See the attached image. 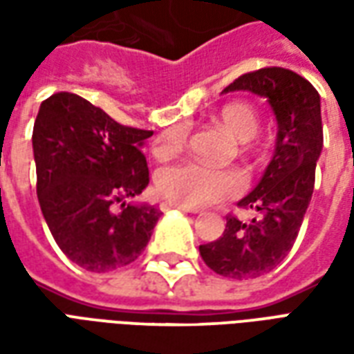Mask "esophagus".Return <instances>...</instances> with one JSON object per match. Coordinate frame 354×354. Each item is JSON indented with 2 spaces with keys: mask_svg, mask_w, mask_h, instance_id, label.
<instances>
[{
  "mask_svg": "<svg viewBox=\"0 0 354 354\" xmlns=\"http://www.w3.org/2000/svg\"><path fill=\"white\" fill-rule=\"evenodd\" d=\"M162 212H167V210H172V208H178V210H182V212H192V214H197L199 210L197 208L192 207H184V205H176V203H172V201H162L161 205H159Z\"/></svg>",
  "mask_w": 354,
  "mask_h": 354,
  "instance_id": "34e87169",
  "label": "esophagus"
}]
</instances>
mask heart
I'll return each mask as SVG.
<instances>
[{"label": "heart", "instance_id": "heart-1", "mask_svg": "<svg viewBox=\"0 0 354 354\" xmlns=\"http://www.w3.org/2000/svg\"><path fill=\"white\" fill-rule=\"evenodd\" d=\"M216 123L235 138L243 153L254 151L252 138L258 136L261 129V115L252 104L246 102H230L216 115ZM187 142V129L184 124L169 127L157 136L153 153L159 159L170 157L184 149ZM157 192L167 201L176 205L199 208L223 203L237 197L243 189V180L237 172L223 169H210L199 162H180L157 174Z\"/></svg>", "mask_w": 354, "mask_h": 354}]
</instances>
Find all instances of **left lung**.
Segmentation results:
<instances>
[{
	"label": "left lung",
	"instance_id": "left-lung-1",
	"mask_svg": "<svg viewBox=\"0 0 354 354\" xmlns=\"http://www.w3.org/2000/svg\"><path fill=\"white\" fill-rule=\"evenodd\" d=\"M233 91H250L271 104L279 124L273 159L258 185L239 201V207L252 208L258 218L241 222L230 214L222 237L201 245L199 252L214 273L245 281L269 273L296 243L315 187L322 119L317 88L286 68L245 73L223 88Z\"/></svg>",
	"mask_w": 354,
	"mask_h": 354
}]
</instances>
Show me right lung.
<instances>
[{
	"instance_id": "right-lung-1",
	"label": "right lung",
	"mask_w": 354,
	"mask_h": 354,
	"mask_svg": "<svg viewBox=\"0 0 354 354\" xmlns=\"http://www.w3.org/2000/svg\"><path fill=\"white\" fill-rule=\"evenodd\" d=\"M151 134L73 93L39 106L32 134L39 207L60 250L87 271L129 266L151 239L161 210L127 203L149 184L142 144Z\"/></svg>"
}]
</instances>
